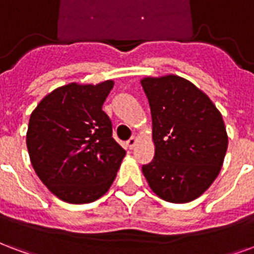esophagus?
Wrapping results in <instances>:
<instances>
[{
	"label": "esophagus",
	"mask_w": 254,
	"mask_h": 254,
	"mask_svg": "<svg viewBox=\"0 0 254 254\" xmlns=\"http://www.w3.org/2000/svg\"><path fill=\"white\" fill-rule=\"evenodd\" d=\"M136 144H137V137H136V136L130 137V138L127 140V146H129L130 149H133V148H134V145H136Z\"/></svg>",
	"instance_id": "1"
}]
</instances>
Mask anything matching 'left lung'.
I'll list each match as a JSON object with an SVG mask.
<instances>
[{"mask_svg":"<svg viewBox=\"0 0 254 254\" xmlns=\"http://www.w3.org/2000/svg\"><path fill=\"white\" fill-rule=\"evenodd\" d=\"M152 116L155 157L142 165L151 190L187 203L213 185L222 168L227 133L213 101L190 80L168 74L140 80Z\"/></svg>","mask_w":254,"mask_h":254,"instance_id":"1","label":"left lung"}]
</instances>
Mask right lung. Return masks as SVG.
Wrapping results in <instances>:
<instances>
[{
    "label": "right lung",
    "instance_id": "1",
    "mask_svg": "<svg viewBox=\"0 0 254 254\" xmlns=\"http://www.w3.org/2000/svg\"><path fill=\"white\" fill-rule=\"evenodd\" d=\"M114 80L60 86L32 112L27 148L33 170L56 198L90 203L106 194L127 152L102 110Z\"/></svg>",
    "mask_w": 254,
    "mask_h": 254
}]
</instances>
